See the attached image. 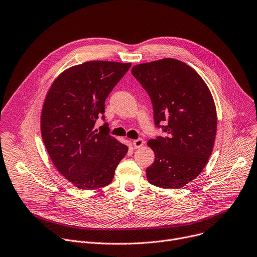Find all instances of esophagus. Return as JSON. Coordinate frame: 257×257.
I'll return each instance as SVG.
<instances>
[{
	"label": "esophagus",
	"mask_w": 257,
	"mask_h": 257,
	"mask_svg": "<svg viewBox=\"0 0 257 257\" xmlns=\"http://www.w3.org/2000/svg\"><path fill=\"white\" fill-rule=\"evenodd\" d=\"M133 145L135 148H140L144 145V140L143 139H137L133 141Z\"/></svg>",
	"instance_id": "34e87169"
}]
</instances>
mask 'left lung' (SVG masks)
<instances>
[{
    "label": "left lung",
    "mask_w": 257,
    "mask_h": 257,
    "mask_svg": "<svg viewBox=\"0 0 257 257\" xmlns=\"http://www.w3.org/2000/svg\"><path fill=\"white\" fill-rule=\"evenodd\" d=\"M132 74L151 98L155 124L166 123L167 137L147 142L155 154L147 180L181 188L201 174L213 150L217 113L211 91L191 67L175 58L136 65Z\"/></svg>",
    "instance_id": "left-lung-1"
}]
</instances>
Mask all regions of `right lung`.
I'll return each mask as SVG.
<instances>
[{"label": "right lung", "instance_id": "1", "mask_svg": "<svg viewBox=\"0 0 257 257\" xmlns=\"http://www.w3.org/2000/svg\"><path fill=\"white\" fill-rule=\"evenodd\" d=\"M131 66L106 61L73 66L56 77L46 94L41 112L44 145L57 171L79 189L109 185L127 153L126 145L93 126Z\"/></svg>", "mask_w": 257, "mask_h": 257}]
</instances>
